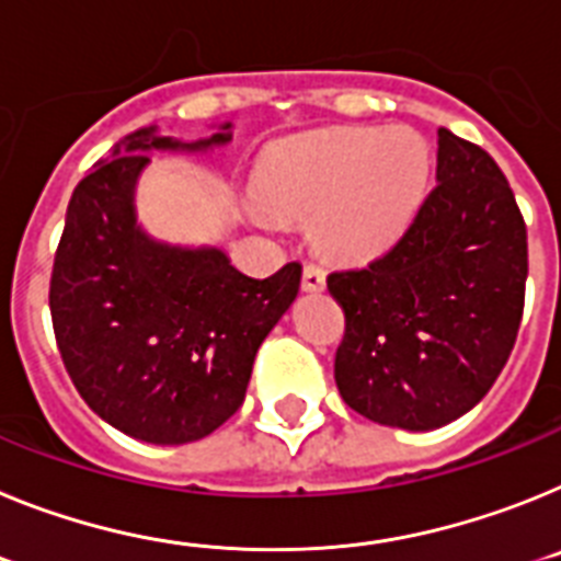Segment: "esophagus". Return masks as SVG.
I'll return each instance as SVG.
<instances>
[{
	"label": "esophagus",
	"mask_w": 561,
	"mask_h": 561,
	"mask_svg": "<svg viewBox=\"0 0 561 561\" xmlns=\"http://www.w3.org/2000/svg\"><path fill=\"white\" fill-rule=\"evenodd\" d=\"M324 282H328V274L319 265L305 267V274H301V287L305 290H324Z\"/></svg>",
	"instance_id": "1"
}]
</instances>
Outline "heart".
<instances>
[{
	"instance_id": "b5f03b06",
	"label": "heart",
	"mask_w": 561,
	"mask_h": 561,
	"mask_svg": "<svg viewBox=\"0 0 561 561\" xmlns=\"http://www.w3.org/2000/svg\"><path fill=\"white\" fill-rule=\"evenodd\" d=\"M428 178V146L409 129H324L276 144L253 197L276 217H308L330 260L367 262L401 237Z\"/></svg>"
}]
</instances>
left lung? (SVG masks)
Listing matches in <instances>:
<instances>
[{
  "label": "left lung",
  "instance_id": "left-lung-1",
  "mask_svg": "<svg viewBox=\"0 0 561 561\" xmlns=\"http://www.w3.org/2000/svg\"><path fill=\"white\" fill-rule=\"evenodd\" d=\"M528 233L485 149L437 129V186L367 267L328 276L344 310L335 383L381 426L428 432L466 415L503 373L523 321Z\"/></svg>",
  "mask_w": 561,
  "mask_h": 561
}]
</instances>
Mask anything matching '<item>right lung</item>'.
Instances as JSON below:
<instances>
[{
  "label": "right lung",
  "mask_w": 561,
  "mask_h": 561,
  "mask_svg": "<svg viewBox=\"0 0 561 561\" xmlns=\"http://www.w3.org/2000/svg\"><path fill=\"white\" fill-rule=\"evenodd\" d=\"M154 126L112 149L76 186L50 276L56 344L78 396L135 440L180 446L242 407L253 358L299 294L301 265L251 279L220 248L152 240L135 220V183L152 149L206 152Z\"/></svg>",
  "instance_id": "obj_1"
}]
</instances>
